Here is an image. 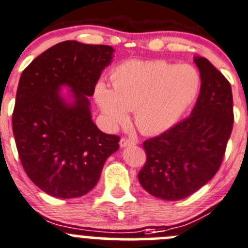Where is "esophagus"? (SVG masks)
Instances as JSON below:
<instances>
[{
  "label": "esophagus",
  "instance_id": "esophagus-1",
  "mask_svg": "<svg viewBox=\"0 0 248 248\" xmlns=\"http://www.w3.org/2000/svg\"><path fill=\"white\" fill-rule=\"evenodd\" d=\"M132 145H136V140H133V139H129V138H126V137H124V138H121V140H120V146H121V148H126V146H132Z\"/></svg>",
  "mask_w": 248,
  "mask_h": 248
}]
</instances>
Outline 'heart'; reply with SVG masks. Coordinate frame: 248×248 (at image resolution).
<instances>
[{
    "label": "heart",
    "mask_w": 248,
    "mask_h": 248,
    "mask_svg": "<svg viewBox=\"0 0 248 248\" xmlns=\"http://www.w3.org/2000/svg\"><path fill=\"white\" fill-rule=\"evenodd\" d=\"M112 90L98 82L94 97L105 121L117 127L134 120L143 133H157L177 122L199 94L200 74L194 66L165 60L128 62L111 75Z\"/></svg>",
    "instance_id": "1"
}]
</instances>
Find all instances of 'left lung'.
Segmentation results:
<instances>
[{
    "label": "left lung",
    "mask_w": 248,
    "mask_h": 248,
    "mask_svg": "<svg viewBox=\"0 0 248 248\" xmlns=\"http://www.w3.org/2000/svg\"><path fill=\"white\" fill-rule=\"evenodd\" d=\"M194 62L201 88L190 116L143 143L146 162L139 183L161 200H182L210 182L222 165L232 131L229 81L206 58L195 57Z\"/></svg>",
    "instance_id": "left-lung-1"
}]
</instances>
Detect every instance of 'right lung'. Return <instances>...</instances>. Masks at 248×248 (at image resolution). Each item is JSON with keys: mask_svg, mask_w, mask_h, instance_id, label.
<instances>
[{"mask_svg": "<svg viewBox=\"0 0 248 248\" xmlns=\"http://www.w3.org/2000/svg\"><path fill=\"white\" fill-rule=\"evenodd\" d=\"M114 48L64 41L31 62L16 90L12 127L19 158L31 182L59 199L86 195L98 183L120 137L103 133L92 121L88 97ZM68 85L73 102L60 94Z\"/></svg>", "mask_w": 248, "mask_h": 248, "instance_id": "1", "label": "right lung"}]
</instances>
